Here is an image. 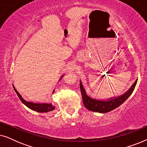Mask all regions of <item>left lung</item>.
<instances>
[{
	"label": "left lung",
	"instance_id": "left-lung-1",
	"mask_svg": "<svg viewBox=\"0 0 147 147\" xmlns=\"http://www.w3.org/2000/svg\"><path fill=\"white\" fill-rule=\"evenodd\" d=\"M136 82H137V80L132 84L130 89L122 95L118 96V97H112L107 100H96L88 96L86 90L84 89V86L82 85V82L80 81V86L84 105L90 111L100 112V113H106V112L112 111L120 106L122 103H124L127 100V98L131 95L132 92L134 91V88H135Z\"/></svg>",
	"mask_w": 147,
	"mask_h": 147
}]
</instances>
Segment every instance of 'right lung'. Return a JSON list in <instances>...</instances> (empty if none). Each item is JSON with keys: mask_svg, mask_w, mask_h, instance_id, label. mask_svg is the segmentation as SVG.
<instances>
[{"mask_svg": "<svg viewBox=\"0 0 147 147\" xmlns=\"http://www.w3.org/2000/svg\"><path fill=\"white\" fill-rule=\"evenodd\" d=\"M63 77V75L61 76V78L59 79V81L61 80V78ZM13 88L15 90V91L17 93V96H19V99L21 100V101L23 102V103L25 104L26 106H27L28 108H30V109L32 110H34V111L41 112V113H44V112H48L50 111H52V110H55V106L52 105V104H47V103H35V102H29L25 100L24 98H23L21 94H20L17 90L15 89V86H13ZM55 90H53V93Z\"/></svg>", "mask_w": 147, "mask_h": 147, "instance_id": "1", "label": "right lung"}]
</instances>
